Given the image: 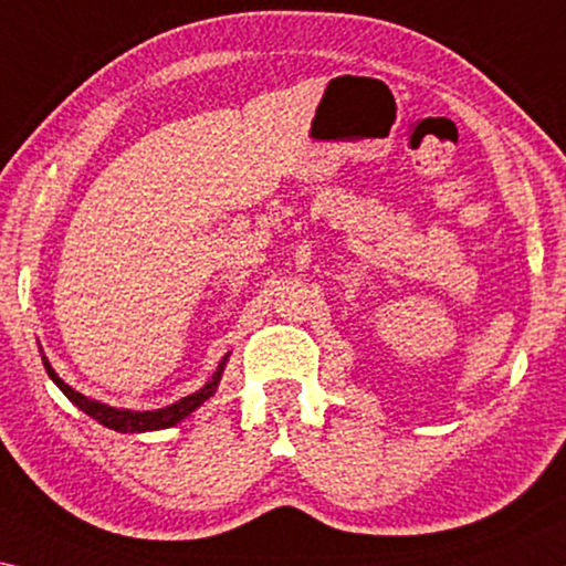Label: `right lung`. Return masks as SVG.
<instances>
[{
  "mask_svg": "<svg viewBox=\"0 0 566 566\" xmlns=\"http://www.w3.org/2000/svg\"><path fill=\"white\" fill-rule=\"evenodd\" d=\"M227 360H229V355H223V360L219 363L217 373L211 375V380L206 382L201 390H196V392H191V396L176 400L174 406H166V408H158V410H125V408L105 406V402L87 398V396H83V392H77L75 388H70V385L62 380L55 370H52L48 357L42 355L44 370H48L52 382H55L57 388L65 392L67 400L75 402L80 410L87 412V416L97 420V423H103L105 428L118 430V433H146V430H164V428L181 423L186 416H191L196 408L203 406V402L209 400L213 392H217L221 373H223V367H227Z\"/></svg>",
  "mask_w": 566,
  "mask_h": 566,
  "instance_id": "right-lung-1",
  "label": "right lung"
}]
</instances>
